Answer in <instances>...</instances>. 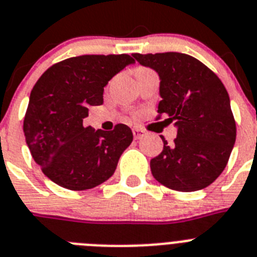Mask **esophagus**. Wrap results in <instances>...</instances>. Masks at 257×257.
Listing matches in <instances>:
<instances>
[{"mask_svg":"<svg viewBox=\"0 0 257 257\" xmlns=\"http://www.w3.org/2000/svg\"><path fill=\"white\" fill-rule=\"evenodd\" d=\"M133 136H135L136 140H141L145 136V132L141 131L140 128H133Z\"/></svg>","mask_w":257,"mask_h":257,"instance_id":"1","label":"esophagus"}]
</instances>
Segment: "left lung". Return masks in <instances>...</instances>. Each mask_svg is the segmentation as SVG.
I'll return each instance as SVG.
<instances>
[{"instance_id":"8db88e82","label":"left lung","mask_w":257,"mask_h":257,"mask_svg":"<svg viewBox=\"0 0 257 257\" xmlns=\"http://www.w3.org/2000/svg\"><path fill=\"white\" fill-rule=\"evenodd\" d=\"M159 75L158 112L175 120L177 137L151 159L154 178L177 191L202 190L227 164L235 144L230 98L221 80L202 62L182 53L133 54Z\"/></svg>"}]
</instances>
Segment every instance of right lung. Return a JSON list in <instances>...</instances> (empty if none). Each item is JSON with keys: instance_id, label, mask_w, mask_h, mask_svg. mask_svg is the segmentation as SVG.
Masks as SVG:
<instances>
[{"instance_id": "1", "label": "right lung", "mask_w": 257, "mask_h": 257, "mask_svg": "<svg viewBox=\"0 0 257 257\" xmlns=\"http://www.w3.org/2000/svg\"><path fill=\"white\" fill-rule=\"evenodd\" d=\"M135 59L126 54L80 55L42 73L24 117L27 146L44 175L70 190H88L113 175L133 141L125 124L113 131L82 125L89 107L103 103V88Z\"/></svg>"}]
</instances>
